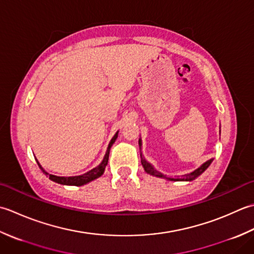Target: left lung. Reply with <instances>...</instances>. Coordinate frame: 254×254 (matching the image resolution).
I'll list each match as a JSON object with an SVG mask.
<instances>
[{"label": "left lung", "instance_id": "left-lung-1", "mask_svg": "<svg viewBox=\"0 0 254 254\" xmlns=\"http://www.w3.org/2000/svg\"><path fill=\"white\" fill-rule=\"evenodd\" d=\"M139 144H141V141H140V140H139ZM211 162H213V160H208V161L205 162V163H204L203 165H201V167H199L197 170H195L194 172L190 173V174H186V175H182V177L179 178V179H169V180H171V181H193L194 179L199 177V175H200L201 173H203L207 168L209 167ZM141 164H142V167H143L144 171H146L147 173L151 174V175H154V177L167 178V177H165V175H163V174H161L160 172H158V171L154 170V169L151 167V165H150L144 159H141Z\"/></svg>", "mask_w": 254, "mask_h": 254}]
</instances>
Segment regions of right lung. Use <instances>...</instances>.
Returning <instances> with one entry per match:
<instances>
[{"label": "right lung", "instance_id": "1", "mask_svg": "<svg viewBox=\"0 0 254 254\" xmlns=\"http://www.w3.org/2000/svg\"><path fill=\"white\" fill-rule=\"evenodd\" d=\"M116 138H117V133L115 134V136L113 137V139L111 140L110 146H108V148H107V152H106V154H105L104 160H103V162H102L100 165H98V167H96L95 169L91 170L90 172H87V173H85V174H83V175H79V177H71V178H62V177H56V175L48 174V173H46L44 170H43V171H44V172H45L46 174L48 175L49 179H50L51 181H54V182L59 183V184L81 186V185H83V184L89 183V182H91V181L95 180V179H97V178H100L101 175H102L103 173H104L105 167H106L107 162H108V157H110V149H111V147H112V144H113L114 142H115ZM37 163H38V161H37ZM38 165H39V168L41 169L39 163H38Z\"/></svg>", "mask_w": 254, "mask_h": 254}]
</instances>
